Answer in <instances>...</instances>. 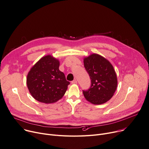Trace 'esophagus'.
<instances>
[{"mask_svg":"<svg viewBox=\"0 0 149 149\" xmlns=\"http://www.w3.org/2000/svg\"><path fill=\"white\" fill-rule=\"evenodd\" d=\"M77 81L76 79H74V80H73L71 81L72 84H77Z\"/></svg>","mask_w":149,"mask_h":149,"instance_id":"34e87169","label":"esophagus"}]
</instances>
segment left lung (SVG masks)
Segmentation results:
<instances>
[{"label": "left lung", "mask_w": 149, "mask_h": 149, "mask_svg": "<svg viewBox=\"0 0 149 149\" xmlns=\"http://www.w3.org/2000/svg\"><path fill=\"white\" fill-rule=\"evenodd\" d=\"M84 67L91 79V86L83 90L85 98L94 104L109 100L116 91L118 81L112 65L104 57L93 53L84 59Z\"/></svg>", "instance_id": "8db88e82"}]
</instances>
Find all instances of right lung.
I'll return each instance as SVG.
<instances>
[{
    "label": "right lung",
    "instance_id": "right-lung-1",
    "mask_svg": "<svg viewBox=\"0 0 149 149\" xmlns=\"http://www.w3.org/2000/svg\"><path fill=\"white\" fill-rule=\"evenodd\" d=\"M59 67L58 59L46 55L31 68L26 77V85L36 100L49 104L63 96L70 83Z\"/></svg>",
    "mask_w": 149,
    "mask_h": 149
}]
</instances>
